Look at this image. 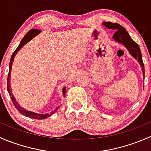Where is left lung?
I'll list each match as a JSON object with an SVG mask.
<instances>
[{"label":"left lung","instance_id":"obj_1","mask_svg":"<svg viewBox=\"0 0 151 151\" xmlns=\"http://www.w3.org/2000/svg\"><path fill=\"white\" fill-rule=\"evenodd\" d=\"M103 25H105V27L108 29H112V30H116V32L113 35V39L116 42L122 43L129 50L130 54L139 61V64L142 66L143 77L145 78L144 63H143L142 61V58L141 51L139 45L132 40V38L129 36V33L126 31V29L123 28L122 25H119L118 23H113V22H104Z\"/></svg>","mask_w":151,"mask_h":151}]
</instances>
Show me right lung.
Instances as JSON below:
<instances>
[{
	"mask_svg": "<svg viewBox=\"0 0 151 151\" xmlns=\"http://www.w3.org/2000/svg\"><path fill=\"white\" fill-rule=\"evenodd\" d=\"M40 32H41V30H39V29L33 28V29H31V30H29L28 33L25 34V36H24L23 39H22V41L20 42L19 45L18 46L17 48L15 50V51L14 52V53L12 54V58H11L10 63H9V71L8 78H7V90H8V92H9V93L11 99H12V103H13V104L14 105L15 108H16V109H17V110L19 111L21 114H22V115H25V116H26V117H28V118H33V119H37V120L45 119V118H49V117H50L52 115H53V114H54L55 112L57 111V109L60 107V106H59L58 107L56 108V109H55V110L52 111V112H50V113H47V114L35 113V112H30V111H28V110H26V109H23L22 107H21V106L18 104V103L17 102L16 100H15L14 96L12 94V90H11V86H10V74H11V71H12V62H13L14 58L15 55L17 53V52L19 51V50H20V49L22 48V47H23L25 44L28 43L30 39H32L33 37H35V36H36V35L39 34ZM63 96H65V94H66V88H64L63 89Z\"/></svg>",
	"mask_w": 151,
	"mask_h": 151,
	"instance_id": "obj_1",
	"label": "right lung"
}]
</instances>
